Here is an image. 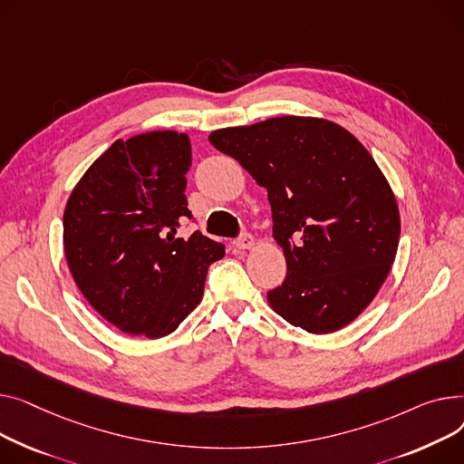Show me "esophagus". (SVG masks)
<instances>
[{
  "instance_id": "34e87169",
  "label": "esophagus",
  "mask_w": 464,
  "mask_h": 464,
  "mask_svg": "<svg viewBox=\"0 0 464 464\" xmlns=\"http://www.w3.org/2000/svg\"><path fill=\"white\" fill-rule=\"evenodd\" d=\"M234 247L241 249V251H247V249H253L255 247V237L251 234H243L241 237H237L234 241Z\"/></svg>"
}]
</instances>
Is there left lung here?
<instances>
[{"instance_id":"left-lung-1","label":"left lung","mask_w":464,"mask_h":464,"mask_svg":"<svg viewBox=\"0 0 464 464\" xmlns=\"http://www.w3.org/2000/svg\"><path fill=\"white\" fill-rule=\"evenodd\" d=\"M209 142L267 190L286 279L267 304L309 334H334L358 318L397 255L401 217L393 190L344 127L281 116L217 129Z\"/></svg>"}]
</instances>
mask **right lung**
Listing matches in <instances>:
<instances>
[{"label": "right lung", "instance_id": "1", "mask_svg": "<svg viewBox=\"0 0 464 464\" xmlns=\"http://www.w3.org/2000/svg\"><path fill=\"white\" fill-rule=\"evenodd\" d=\"M188 136L151 130L116 140L71 190L63 249L88 304L118 330L172 334L204 295L221 243L195 232L176 237L187 208Z\"/></svg>", "mask_w": 464, "mask_h": 464}]
</instances>
